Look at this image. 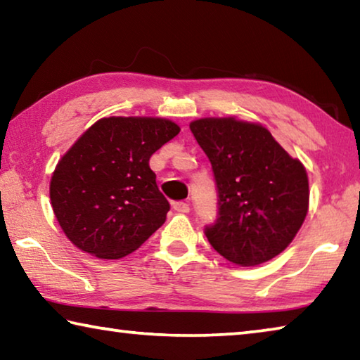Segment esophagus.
Listing matches in <instances>:
<instances>
[{
    "mask_svg": "<svg viewBox=\"0 0 360 360\" xmlns=\"http://www.w3.org/2000/svg\"><path fill=\"white\" fill-rule=\"evenodd\" d=\"M173 210L178 212H188L191 211V206H188V203H186V202H174Z\"/></svg>",
    "mask_w": 360,
    "mask_h": 360,
    "instance_id": "1",
    "label": "esophagus"
}]
</instances>
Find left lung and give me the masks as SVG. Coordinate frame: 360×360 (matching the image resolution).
I'll return each mask as SVG.
<instances>
[{"instance_id": "8db88e82", "label": "left lung", "mask_w": 360, "mask_h": 360, "mask_svg": "<svg viewBox=\"0 0 360 360\" xmlns=\"http://www.w3.org/2000/svg\"><path fill=\"white\" fill-rule=\"evenodd\" d=\"M191 131L210 158L217 188V219L205 225L210 245L243 266L276 257L308 212V176L302 163L257 124L200 119Z\"/></svg>"}]
</instances>
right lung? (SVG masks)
<instances>
[{
	"mask_svg": "<svg viewBox=\"0 0 360 360\" xmlns=\"http://www.w3.org/2000/svg\"><path fill=\"white\" fill-rule=\"evenodd\" d=\"M178 133L167 119L106 117L72 144L51 181L53 212L72 245L120 259L162 227L169 203L149 158Z\"/></svg>",
	"mask_w": 360,
	"mask_h": 360,
	"instance_id": "add662e5",
	"label": "right lung"
}]
</instances>
